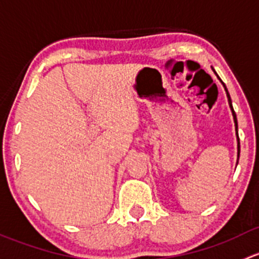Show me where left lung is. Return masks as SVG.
<instances>
[{"label":"left lung","mask_w":259,"mask_h":259,"mask_svg":"<svg viewBox=\"0 0 259 259\" xmlns=\"http://www.w3.org/2000/svg\"><path fill=\"white\" fill-rule=\"evenodd\" d=\"M213 70V68H212ZM213 72L215 73V71L213 70ZM215 76H217V78L220 79L221 83L223 84V87H225V91H226V95H227V98H228V105H229V108H231V112H232V116H233V121H234V128H236V136H237V164H238V159H239V152H241V148H239V137H238V122H237V116H236V112L233 110V106H232V100H231V96H229L228 93V90L227 87H226V84L223 83L222 79L220 78V76H218L217 73H215Z\"/></svg>","instance_id":"8db88e82"}]
</instances>
